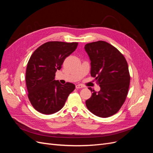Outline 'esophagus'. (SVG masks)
Instances as JSON below:
<instances>
[{
  "label": "esophagus",
  "instance_id": "34e87169",
  "mask_svg": "<svg viewBox=\"0 0 153 153\" xmlns=\"http://www.w3.org/2000/svg\"><path fill=\"white\" fill-rule=\"evenodd\" d=\"M83 87H84V86L81 84H78L76 85V89H80V88H83Z\"/></svg>",
  "mask_w": 153,
  "mask_h": 153
}]
</instances>
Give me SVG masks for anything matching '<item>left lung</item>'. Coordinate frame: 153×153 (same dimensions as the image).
<instances>
[{
	"label": "left lung",
	"instance_id": "8db88e82",
	"mask_svg": "<svg viewBox=\"0 0 153 153\" xmlns=\"http://www.w3.org/2000/svg\"><path fill=\"white\" fill-rule=\"evenodd\" d=\"M91 60V75L101 89L86 100L87 108L100 117L116 114L126 100L130 82L128 63L114 46L103 41L87 43L84 47Z\"/></svg>",
	"mask_w": 153,
	"mask_h": 153
}]
</instances>
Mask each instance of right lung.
Instances as JSON below:
<instances>
[{
    "label": "right lung",
    "mask_w": 153,
    "mask_h": 153,
    "mask_svg": "<svg viewBox=\"0 0 153 153\" xmlns=\"http://www.w3.org/2000/svg\"><path fill=\"white\" fill-rule=\"evenodd\" d=\"M78 44L49 41L32 54L26 69V85L30 102L39 112L52 114L58 112L75 89L72 83L61 84L55 80V76L64 59L76 50Z\"/></svg>",
    "instance_id": "right-lung-1"
}]
</instances>
